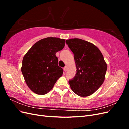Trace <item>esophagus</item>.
Returning <instances> with one entry per match:
<instances>
[{
	"instance_id": "obj_1",
	"label": "esophagus",
	"mask_w": 129,
	"mask_h": 129,
	"mask_svg": "<svg viewBox=\"0 0 129 129\" xmlns=\"http://www.w3.org/2000/svg\"><path fill=\"white\" fill-rule=\"evenodd\" d=\"M67 66H65V67H64V68H63V70H64V72H66V71H67Z\"/></svg>"
}]
</instances>
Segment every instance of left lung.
Returning a JSON list of instances; mask_svg holds the SVG:
<instances>
[{
    "label": "left lung",
    "instance_id": "8db88e82",
    "mask_svg": "<svg viewBox=\"0 0 129 129\" xmlns=\"http://www.w3.org/2000/svg\"><path fill=\"white\" fill-rule=\"evenodd\" d=\"M74 55L76 73L69 81L73 91L81 97L93 94L103 83L107 64L102 53L91 42L74 38L66 40Z\"/></svg>",
    "mask_w": 129,
    "mask_h": 129
}]
</instances>
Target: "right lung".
I'll return each mask as SVG.
<instances>
[{"mask_svg":"<svg viewBox=\"0 0 129 129\" xmlns=\"http://www.w3.org/2000/svg\"><path fill=\"white\" fill-rule=\"evenodd\" d=\"M65 40L48 37L34 44L23 57L21 68L28 88L38 95H45L53 89L63 74L58 66L56 53L63 48Z\"/></svg>","mask_w":129,"mask_h":129,"instance_id":"1","label":"right lung"}]
</instances>
